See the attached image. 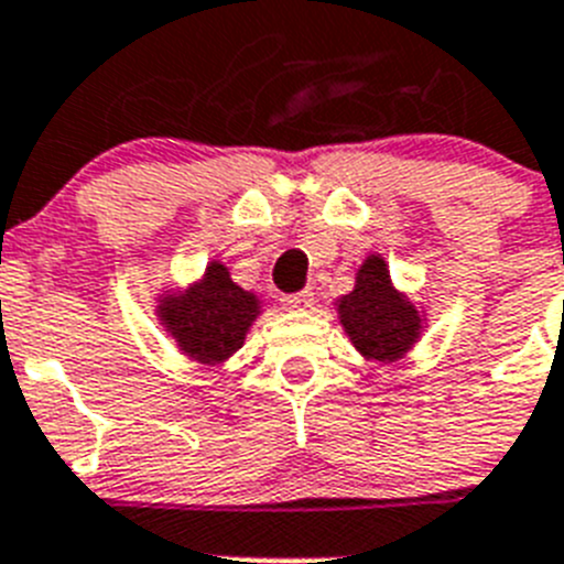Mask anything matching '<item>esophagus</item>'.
Listing matches in <instances>:
<instances>
[{
  "label": "esophagus",
  "mask_w": 564,
  "mask_h": 564,
  "mask_svg": "<svg viewBox=\"0 0 564 564\" xmlns=\"http://www.w3.org/2000/svg\"><path fill=\"white\" fill-rule=\"evenodd\" d=\"M282 305L291 307V311H307V307L313 305V291L311 288H305V291L288 293V296H282Z\"/></svg>",
  "instance_id": "obj_1"
}]
</instances>
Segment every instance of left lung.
I'll return each instance as SVG.
<instances>
[{
  "label": "left lung",
  "mask_w": 564,
  "mask_h": 564,
  "mask_svg": "<svg viewBox=\"0 0 564 564\" xmlns=\"http://www.w3.org/2000/svg\"><path fill=\"white\" fill-rule=\"evenodd\" d=\"M338 318L356 350L376 361H398L421 336V313L392 288L381 257H367L356 288L338 299Z\"/></svg>",
  "instance_id": "obj_1"
}]
</instances>
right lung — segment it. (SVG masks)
<instances>
[{"instance_id":"1","label":"right lung","mask_w":564,"mask_h":564,"mask_svg":"<svg viewBox=\"0 0 564 564\" xmlns=\"http://www.w3.org/2000/svg\"><path fill=\"white\" fill-rule=\"evenodd\" d=\"M161 322L181 350L203 364H220L237 352L259 316V299L231 282L228 268L212 262L197 285L163 296Z\"/></svg>"}]
</instances>
